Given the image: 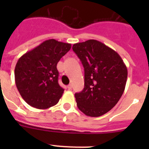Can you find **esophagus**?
Returning <instances> with one entry per match:
<instances>
[{"mask_svg": "<svg viewBox=\"0 0 149 149\" xmlns=\"http://www.w3.org/2000/svg\"><path fill=\"white\" fill-rule=\"evenodd\" d=\"M67 87H68V89H72V84H69V85H68V86H67Z\"/></svg>", "mask_w": 149, "mask_h": 149, "instance_id": "esophagus-1", "label": "esophagus"}]
</instances>
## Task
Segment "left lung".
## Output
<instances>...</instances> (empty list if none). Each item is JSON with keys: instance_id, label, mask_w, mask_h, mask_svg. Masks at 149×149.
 I'll list each match as a JSON object with an SVG mask.
<instances>
[{"instance_id": "8db88e82", "label": "left lung", "mask_w": 149, "mask_h": 149, "mask_svg": "<svg viewBox=\"0 0 149 149\" xmlns=\"http://www.w3.org/2000/svg\"><path fill=\"white\" fill-rule=\"evenodd\" d=\"M72 49L84 68V88L74 95L77 107L88 116H101L122 97L127 67L119 54L99 41L76 43Z\"/></svg>"}]
</instances>
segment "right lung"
Segmentation results:
<instances>
[{
    "instance_id": "obj_1",
    "label": "right lung",
    "mask_w": 149,
    "mask_h": 149,
    "mask_svg": "<svg viewBox=\"0 0 149 149\" xmlns=\"http://www.w3.org/2000/svg\"><path fill=\"white\" fill-rule=\"evenodd\" d=\"M71 47L48 39L19 58L15 68V84L29 105L44 110L58 103L64 89L58 84L56 65Z\"/></svg>"
}]
</instances>
